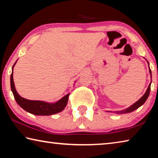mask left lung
I'll list each match as a JSON object with an SVG mask.
<instances>
[{
    "mask_svg": "<svg viewBox=\"0 0 158 158\" xmlns=\"http://www.w3.org/2000/svg\"><path fill=\"white\" fill-rule=\"evenodd\" d=\"M149 72L150 73H151V76L152 77V75H151V69H150L149 68ZM150 90H151V84H149L148 89H147L146 90V92L145 93V94H144L142 97H141L139 100L137 102H135L134 105H132V106H130V107H128L127 109H125V110H123L121 111H118L116 112V113H120V114H124V113H129V112H131V111H135V109H138L139 106H141V105H143V104H144V102H145L146 100H147V98H148V95H149V93H150Z\"/></svg>",
    "mask_w": 158,
    "mask_h": 158,
    "instance_id": "left-lung-1",
    "label": "left lung"
}]
</instances>
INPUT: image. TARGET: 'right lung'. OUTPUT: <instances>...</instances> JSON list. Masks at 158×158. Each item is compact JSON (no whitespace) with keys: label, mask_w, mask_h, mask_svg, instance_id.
<instances>
[{"label":"right lung","mask_w":158,"mask_h":158,"mask_svg":"<svg viewBox=\"0 0 158 158\" xmlns=\"http://www.w3.org/2000/svg\"><path fill=\"white\" fill-rule=\"evenodd\" d=\"M14 65L12 67V73L11 74V77H10L11 90L16 102L21 108H23L25 111L29 112V113L34 115H38V116H49V115L55 114L59 113L65 109L67 103H68L69 93L64 96L63 98H61L59 101H58L56 103H48L45 102L37 100H29L21 98L16 90L14 81H13V68H14Z\"/></svg>","instance_id":"add662e5"}]
</instances>
